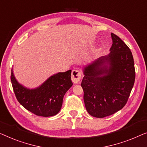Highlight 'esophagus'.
<instances>
[{"label":"esophagus","instance_id":"34e87169","mask_svg":"<svg viewBox=\"0 0 147 147\" xmlns=\"http://www.w3.org/2000/svg\"><path fill=\"white\" fill-rule=\"evenodd\" d=\"M81 74L78 70H73L71 74V79L74 84H78L80 82Z\"/></svg>","mask_w":147,"mask_h":147}]
</instances>
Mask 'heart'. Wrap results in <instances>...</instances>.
I'll use <instances>...</instances> for the list:
<instances>
[{"mask_svg": "<svg viewBox=\"0 0 147 147\" xmlns=\"http://www.w3.org/2000/svg\"><path fill=\"white\" fill-rule=\"evenodd\" d=\"M99 51H100V49H96V51H95V53H98Z\"/></svg>", "mask_w": 147, "mask_h": 147, "instance_id": "obj_1", "label": "heart"}]
</instances>
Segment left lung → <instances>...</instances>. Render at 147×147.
Wrapping results in <instances>:
<instances>
[{
  "label": "left lung",
  "instance_id": "obj_1",
  "mask_svg": "<svg viewBox=\"0 0 147 147\" xmlns=\"http://www.w3.org/2000/svg\"><path fill=\"white\" fill-rule=\"evenodd\" d=\"M111 38L110 53L82 68L84 105L88 114L96 118L110 116L123 109L135 83L131 50L116 34L111 33Z\"/></svg>",
  "mask_w": 147,
  "mask_h": 147
}]
</instances>
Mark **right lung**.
<instances>
[{
	"label": "right lung",
	"mask_w": 147,
	"mask_h": 147,
	"mask_svg": "<svg viewBox=\"0 0 147 147\" xmlns=\"http://www.w3.org/2000/svg\"><path fill=\"white\" fill-rule=\"evenodd\" d=\"M12 88L17 100L26 110L37 116L48 117L59 113L64 95L73 86L71 70L58 73L47 78L38 87L29 88L20 84L11 70Z\"/></svg>",
	"instance_id": "add662e5"
}]
</instances>
